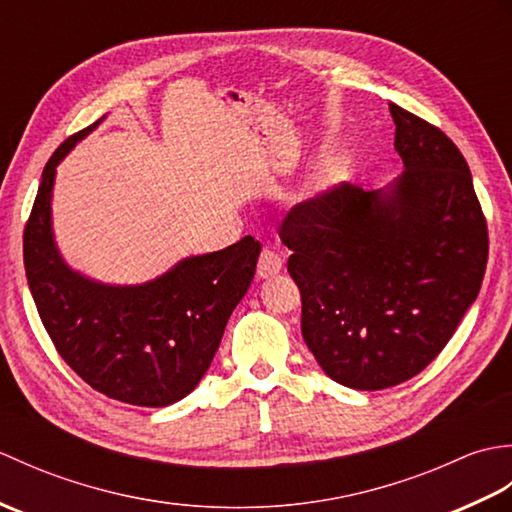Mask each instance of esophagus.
<instances>
[{
  "label": "esophagus",
  "mask_w": 512,
  "mask_h": 512,
  "mask_svg": "<svg viewBox=\"0 0 512 512\" xmlns=\"http://www.w3.org/2000/svg\"><path fill=\"white\" fill-rule=\"evenodd\" d=\"M284 268V259H281V255L277 253L275 248H264L262 255H259V262H257V275L262 279H268L277 275L279 270Z\"/></svg>",
  "instance_id": "esophagus-1"
}]
</instances>
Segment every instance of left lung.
Masks as SVG:
<instances>
[{"label":"left lung","instance_id":"1","mask_svg":"<svg viewBox=\"0 0 512 512\" xmlns=\"http://www.w3.org/2000/svg\"><path fill=\"white\" fill-rule=\"evenodd\" d=\"M405 171L292 206L279 237L301 290V334L336 383L376 391L420 374L480 292L488 228L453 140L389 103Z\"/></svg>","mask_w":512,"mask_h":512}]
</instances>
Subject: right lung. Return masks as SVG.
I'll list each match as a JSON object with an SVG mask.
<instances>
[{
    "mask_svg": "<svg viewBox=\"0 0 512 512\" xmlns=\"http://www.w3.org/2000/svg\"><path fill=\"white\" fill-rule=\"evenodd\" d=\"M94 127L65 140L43 169L24 228L28 286L54 347L85 383L129 405L167 407L191 394L209 369L255 277L262 244L248 235L138 286L76 273L54 244L52 187L59 162Z\"/></svg>",
    "mask_w": 512,
    "mask_h": 512,
    "instance_id": "obj_1",
    "label": "right lung"
}]
</instances>
